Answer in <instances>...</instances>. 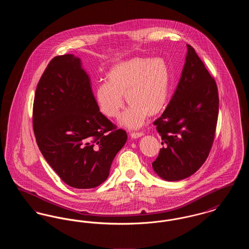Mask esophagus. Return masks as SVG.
<instances>
[{"mask_svg": "<svg viewBox=\"0 0 249 249\" xmlns=\"http://www.w3.org/2000/svg\"><path fill=\"white\" fill-rule=\"evenodd\" d=\"M142 135H143V132L142 131H140V132H130V136H131V138H133V139H137V138H139V137H142Z\"/></svg>", "mask_w": 249, "mask_h": 249, "instance_id": "obj_1", "label": "esophagus"}]
</instances>
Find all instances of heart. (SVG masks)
I'll return each instance as SVG.
<instances>
[{
  "label": "heart",
  "instance_id": "1",
  "mask_svg": "<svg viewBox=\"0 0 249 249\" xmlns=\"http://www.w3.org/2000/svg\"><path fill=\"white\" fill-rule=\"evenodd\" d=\"M107 83L95 87V100L100 112L107 118H118L125 101L130 104L121 124L139 128L147 116L159 114L170 93L171 71L162 58L134 57L113 65L107 73Z\"/></svg>",
  "mask_w": 249,
  "mask_h": 249
}]
</instances>
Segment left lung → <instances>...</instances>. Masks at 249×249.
<instances>
[{
  "mask_svg": "<svg viewBox=\"0 0 249 249\" xmlns=\"http://www.w3.org/2000/svg\"><path fill=\"white\" fill-rule=\"evenodd\" d=\"M218 104L213 77L188 45L177 89L162 115L153 122L163 145L152 162L159 177L178 181L201 168L213 145Z\"/></svg>",
  "mask_w": 249,
  "mask_h": 249,
  "instance_id": "1",
  "label": "left lung"
}]
</instances>
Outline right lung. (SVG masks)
I'll list each match as a JSON object with an SVG mask.
<instances>
[{
	"label": "right lung",
	"instance_id": "obj_1",
	"mask_svg": "<svg viewBox=\"0 0 249 249\" xmlns=\"http://www.w3.org/2000/svg\"><path fill=\"white\" fill-rule=\"evenodd\" d=\"M33 127L38 147L61 180L93 189L127 141L97 107L90 78L71 54L51 59L37 84Z\"/></svg>",
	"mask_w": 249,
	"mask_h": 249
}]
</instances>
